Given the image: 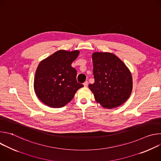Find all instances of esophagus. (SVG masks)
Here are the masks:
<instances>
[{
    "instance_id": "34e87169",
    "label": "esophagus",
    "mask_w": 161,
    "mask_h": 161,
    "mask_svg": "<svg viewBox=\"0 0 161 161\" xmlns=\"http://www.w3.org/2000/svg\"><path fill=\"white\" fill-rule=\"evenodd\" d=\"M83 85H84V86H88V81H86L84 83H83Z\"/></svg>"
}]
</instances>
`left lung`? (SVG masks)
<instances>
[{"label":"left lung","instance_id":"obj_1","mask_svg":"<svg viewBox=\"0 0 161 161\" xmlns=\"http://www.w3.org/2000/svg\"><path fill=\"white\" fill-rule=\"evenodd\" d=\"M94 83L89 84L96 101L106 108L118 107L130 96L132 78L125 64L108 52L92 54Z\"/></svg>","mask_w":161,"mask_h":161}]
</instances>
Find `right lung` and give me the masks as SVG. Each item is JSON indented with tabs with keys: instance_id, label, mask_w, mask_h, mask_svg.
<instances>
[{
	"instance_id": "obj_1",
	"label": "right lung",
	"mask_w": 161,
	"mask_h": 161,
	"mask_svg": "<svg viewBox=\"0 0 161 161\" xmlns=\"http://www.w3.org/2000/svg\"><path fill=\"white\" fill-rule=\"evenodd\" d=\"M80 52L58 50L42 60L36 69L34 88L39 99L52 108H61L74 97L83 85L77 82L71 66Z\"/></svg>"
}]
</instances>
